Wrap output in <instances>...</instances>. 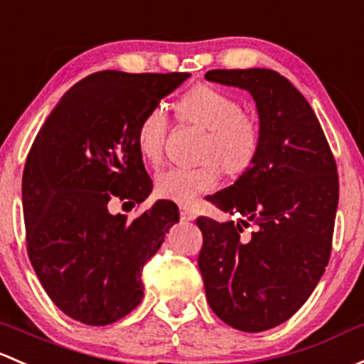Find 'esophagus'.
Segmentation results:
<instances>
[{
    "label": "esophagus",
    "mask_w": 364,
    "mask_h": 364,
    "mask_svg": "<svg viewBox=\"0 0 364 364\" xmlns=\"http://www.w3.org/2000/svg\"><path fill=\"white\" fill-rule=\"evenodd\" d=\"M195 218H197V214H195L193 209L186 208V205H183L181 208V220L183 221H193Z\"/></svg>",
    "instance_id": "34e87169"
}]
</instances>
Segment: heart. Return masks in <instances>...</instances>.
Wrapping results in <instances>:
<instances>
[{
	"label": "heart",
	"instance_id": "heart-1",
	"mask_svg": "<svg viewBox=\"0 0 364 364\" xmlns=\"http://www.w3.org/2000/svg\"><path fill=\"white\" fill-rule=\"evenodd\" d=\"M179 114L188 124L208 131L200 148V162L192 167H171L156 178V192L171 200L190 204L209 192L221 178V167L230 176L242 174L255 162L259 150V127L240 113V105L225 92L208 85L193 87L179 101ZM169 118L156 105L137 127V150L144 160L159 164L164 156Z\"/></svg>",
	"mask_w": 364,
	"mask_h": 364
}]
</instances>
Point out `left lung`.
Wrapping results in <instances>:
<instances>
[{"label": "left lung", "mask_w": 364, "mask_h": 364, "mask_svg": "<svg viewBox=\"0 0 364 364\" xmlns=\"http://www.w3.org/2000/svg\"><path fill=\"white\" fill-rule=\"evenodd\" d=\"M205 80L247 90L258 109L255 162L209 197L239 221L197 218L198 269L213 312L258 333L288 321L323 277L338 208L336 164L307 99L277 71L213 70Z\"/></svg>", "instance_id": "left-lung-1"}]
</instances>
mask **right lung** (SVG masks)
I'll use <instances>...</instances> for the list:
<instances>
[{
    "label": "right lung",
    "instance_id": "obj_1",
    "mask_svg": "<svg viewBox=\"0 0 364 364\" xmlns=\"http://www.w3.org/2000/svg\"><path fill=\"white\" fill-rule=\"evenodd\" d=\"M188 76L89 75L63 95L31 146L22 174L28 255L71 319L106 326L143 300L141 270L179 221L178 205L156 200L129 221L109 213L108 202L134 205L151 193L137 127Z\"/></svg>",
    "mask_w": 364,
    "mask_h": 364
}]
</instances>
